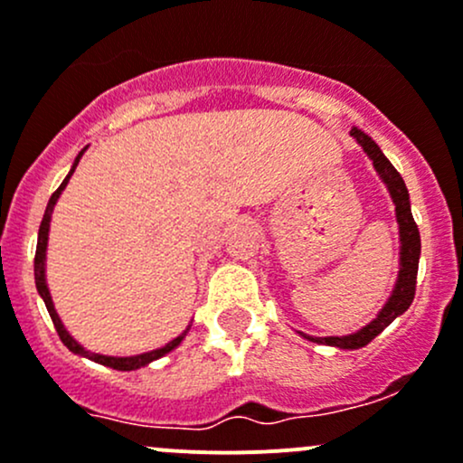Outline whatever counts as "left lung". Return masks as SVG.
Segmentation results:
<instances>
[{
	"label": "left lung",
	"instance_id": "left-lung-1",
	"mask_svg": "<svg viewBox=\"0 0 463 463\" xmlns=\"http://www.w3.org/2000/svg\"><path fill=\"white\" fill-rule=\"evenodd\" d=\"M353 139L364 148V153L368 155V159L373 162L374 170H377L379 179L386 184L388 193H391L392 203H395V215L399 223V272L395 288H392L391 297L383 304V308L379 310L377 317L371 324H366L364 328H359L357 333L342 335V337H313V335L299 333L301 337L308 339L313 344H326V346H335L342 350H357L364 348L366 344H371L379 333H382L386 326H391L399 315H403L408 310V306L415 299V284H417V269H420V255H421V240H420V228H417L415 219L411 213V194H408L406 184H403L402 175L397 173L395 166L386 159V155L382 153L377 144L368 137L362 130L353 128L350 130Z\"/></svg>",
	"mask_w": 463,
	"mask_h": 463
}]
</instances>
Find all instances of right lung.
<instances>
[{"instance_id": "1", "label": "right lung", "mask_w": 463, "mask_h": 463, "mask_svg": "<svg viewBox=\"0 0 463 463\" xmlns=\"http://www.w3.org/2000/svg\"><path fill=\"white\" fill-rule=\"evenodd\" d=\"M86 153V148L81 150L80 155L75 157V162H72V168L71 173L66 175V179L61 182V186L57 188L55 193H52V197L48 199V206H46V213H43V219H42V226H39V235H37V250H35V286H37V293L39 297L43 299V304H46V310L48 315H51L52 324H55L57 328V335H60V339L64 342V346L71 350V353L80 354V357H86L90 359V362L95 364H101V366H109V368H115V371H137V368H144L148 366L150 362H155V359L164 357V354H168L170 350H175L179 346V344L184 342V337L188 335V330H191V326H188L186 330H184L179 337H175L173 342H168L166 346L157 348V350H148V353H142V354H133V357H113V354H99V353H90V350H86L81 346L80 342H77L75 337H72L71 333L66 330V326L61 324L60 315H57L55 310V304H52V297H51V290H48V284H46V248H48V231H51V217H52V208H55L57 199H60L61 191L66 188L68 179H71V175L75 173L77 164H80L81 155Z\"/></svg>"}]
</instances>
